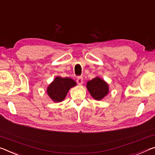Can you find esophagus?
<instances>
[{"instance_id": "1", "label": "esophagus", "mask_w": 155, "mask_h": 155, "mask_svg": "<svg viewBox=\"0 0 155 155\" xmlns=\"http://www.w3.org/2000/svg\"><path fill=\"white\" fill-rule=\"evenodd\" d=\"M77 82L78 85H81L83 83V78L82 76H80V77H78L77 79Z\"/></svg>"}]
</instances>
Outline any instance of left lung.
<instances>
[{
	"label": "left lung",
	"instance_id": "1",
	"mask_svg": "<svg viewBox=\"0 0 155 155\" xmlns=\"http://www.w3.org/2000/svg\"><path fill=\"white\" fill-rule=\"evenodd\" d=\"M87 88L90 94L96 100H101L108 93V85L104 80L96 77L87 83Z\"/></svg>",
	"mask_w": 155,
	"mask_h": 155
}]
</instances>
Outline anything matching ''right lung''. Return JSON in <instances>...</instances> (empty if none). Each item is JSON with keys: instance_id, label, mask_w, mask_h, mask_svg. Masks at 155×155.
Returning <instances> with one entry per match:
<instances>
[{"instance_id": "right-lung-1", "label": "right lung", "mask_w": 155, "mask_h": 155, "mask_svg": "<svg viewBox=\"0 0 155 155\" xmlns=\"http://www.w3.org/2000/svg\"><path fill=\"white\" fill-rule=\"evenodd\" d=\"M76 85L77 83L72 78L57 77L49 85L47 92L54 101L60 102L65 99L69 90Z\"/></svg>"}]
</instances>
